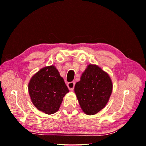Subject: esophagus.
I'll list each match as a JSON object with an SVG mask.
<instances>
[{
	"label": "esophagus",
	"mask_w": 146,
	"mask_h": 146,
	"mask_svg": "<svg viewBox=\"0 0 146 146\" xmlns=\"http://www.w3.org/2000/svg\"><path fill=\"white\" fill-rule=\"evenodd\" d=\"M75 82H69V83L67 84V87H68V88H69L70 90H73L74 87H75Z\"/></svg>",
	"instance_id": "obj_1"
}]
</instances>
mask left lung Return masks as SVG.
<instances>
[{"mask_svg": "<svg viewBox=\"0 0 146 146\" xmlns=\"http://www.w3.org/2000/svg\"><path fill=\"white\" fill-rule=\"evenodd\" d=\"M112 90V80L109 74L95 64L87 66L75 86L80 108L88 115L96 114L105 108Z\"/></svg>", "mask_w": 146, "mask_h": 146, "instance_id": "left-lung-1", "label": "left lung"}]
</instances>
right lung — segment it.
Wrapping results in <instances>:
<instances>
[{"label": "right lung", "instance_id": "right-lung-1", "mask_svg": "<svg viewBox=\"0 0 146 146\" xmlns=\"http://www.w3.org/2000/svg\"><path fill=\"white\" fill-rule=\"evenodd\" d=\"M28 90L35 107L46 114L55 113L69 89L56 67L52 65L40 69L29 80Z\"/></svg>", "mask_w": 146, "mask_h": 146}]
</instances>
